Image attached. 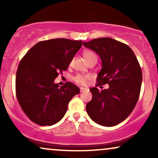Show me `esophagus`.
Returning a JSON list of instances; mask_svg holds the SVG:
<instances>
[{
	"instance_id": "34e87169",
	"label": "esophagus",
	"mask_w": 158,
	"mask_h": 158,
	"mask_svg": "<svg viewBox=\"0 0 158 158\" xmlns=\"http://www.w3.org/2000/svg\"><path fill=\"white\" fill-rule=\"evenodd\" d=\"M79 89H80V91H81V92H83V91H85V90H88V88H83V87H80V88H79Z\"/></svg>"
}]
</instances>
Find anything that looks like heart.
I'll use <instances>...</instances> for the list:
<instances>
[{"instance_id": "obj_1", "label": "heart", "mask_w": 158, "mask_h": 158, "mask_svg": "<svg viewBox=\"0 0 158 158\" xmlns=\"http://www.w3.org/2000/svg\"><path fill=\"white\" fill-rule=\"evenodd\" d=\"M84 57L87 62L89 63L91 61H97V56L95 52L91 50H86L84 52ZM90 77L89 75H81L78 74L76 77H73V80L79 85H86L88 79H90Z\"/></svg>"}]
</instances>
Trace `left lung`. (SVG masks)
<instances>
[{"instance_id": "8db88e82", "label": "left lung", "mask_w": 158, "mask_h": 158, "mask_svg": "<svg viewBox=\"0 0 158 158\" xmlns=\"http://www.w3.org/2000/svg\"><path fill=\"white\" fill-rule=\"evenodd\" d=\"M100 57L102 69L97 86L108 84V89H90L92 99L86 105L90 119L97 124L110 127L125 120L138 101L142 70L135 52L128 45L110 38H99L84 42ZM101 88V87H100Z\"/></svg>"}]
</instances>
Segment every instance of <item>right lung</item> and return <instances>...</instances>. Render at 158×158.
I'll return each mask as SVG.
<instances>
[{"instance_id":"right-lung-1","label":"right lung","mask_w":158,"mask_h":158,"mask_svg":"<svg viewBox=\"0 0 158 158\" xmlns=\"http://www.w3.org/2000/svg\"><path fill=\"white\" fill-rule=\"evenodd\" d=\"M81 41L54 39L40 41L25 54L15 79L16 97L23 111L40 126L60 121L68 103L80 90L68 81L59 87L54 80L68 68L81 48Z\"/></svg>"}]
</instances>
